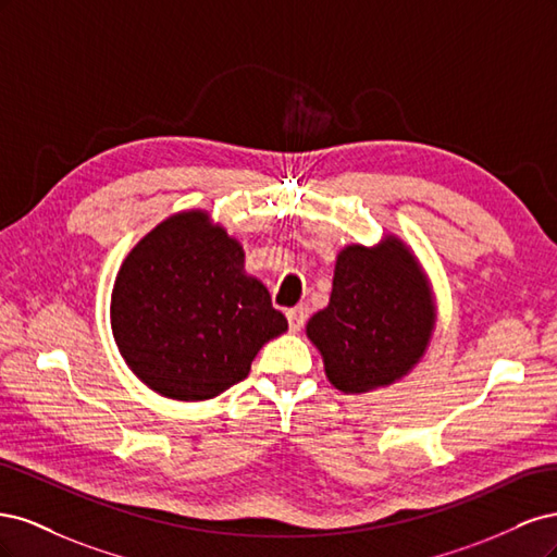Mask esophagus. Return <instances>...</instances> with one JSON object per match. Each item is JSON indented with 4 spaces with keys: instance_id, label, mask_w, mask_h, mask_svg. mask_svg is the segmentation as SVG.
Instances as JSON below:
<instances>
[{
    "instance_id": "obj_1",
    "label": "esophagus",
    "mask_w": 557,
    "mask_h": 557,
    "mask_svg": "<svg viewBox=\"0 0 557 557\" xmlns=\"http://www.w3.org/2000/svg\"><path fill=\"white\" fill-rule=\"evenodd\" d=\"M307 315H309V309L305 305H297V307L285 311V318H288V325L293 332L301 330V325L307 323Z\"/></svg>"
}]
</instances>
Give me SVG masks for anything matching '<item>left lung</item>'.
<instances>
[{"instance_id":"1","label":"left lung","mask_w":557,"mask_h":557,"mask_svg":"<svg viewBox=\"0 0 557 557\" xmlns=\"http://www.w3.org/2000/svg\"><path fill=\"white\" fill-rule=\"evenodd\" d=\"M434 297L413 252L397 237L350 244L336 256L330 305L311 315L307 336L330 383L346 395L407 376L434 330Z\"/></svg>"}]
</instances>
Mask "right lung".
<instances>
[{
    "label": "right lung",
    "instance_id": "right-lung-1",
    "mask_svg": "<svg viewBox=\"0 0 557 557\" xmlns=\"http://www.w3.org/2000/svg\"><path fill=\"white\" fill-rule=\"evenodd\" d=\"M111 330L150 391L199 401L244 381L288 320L244 272L242 244L207 211H183L129 250L113 283Z\"/></svg>",
    "mask_w": 557,
    "mask_h": 557
}]
</instances>
